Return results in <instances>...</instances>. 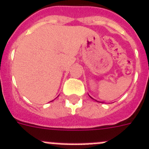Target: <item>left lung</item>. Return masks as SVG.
<instances>
[{
    "label": "left lung",
    "instance_id": "1",
    "mask_svg": "<svg viewBox=\"0 0 149 149\" xmlns=\"http://www.w3.org/2000/svg\"><path fill=\"white\" fill-rule=\"evenodd\" d=\"M90 98H92L91 96H90ZM93 100H95V101H96V100H95V99H94V98H93ZM98 102H100V103H104V102H101V101H98Z\"/></svg>",
    "mask_w": 149,
    "mask_h": 149
}]
</instances>
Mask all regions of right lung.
I'll use <instances>...</instances> for the list:
<instances>
[{
  "label": "right lung",
  "mask_w": 149,
  "mask_h": 149,
  "mask_svg": "<svg viewBox=\"0 0 149 149\" xmlns=\"http://www.w3.org/2000/svg\"><path fill=\"white\" fill-rule=\"evenodd\" d=\"M53 101H54V100H53Z\"/></svg>",
  "instance_id": "right-lung-1"
}]
</instances>
